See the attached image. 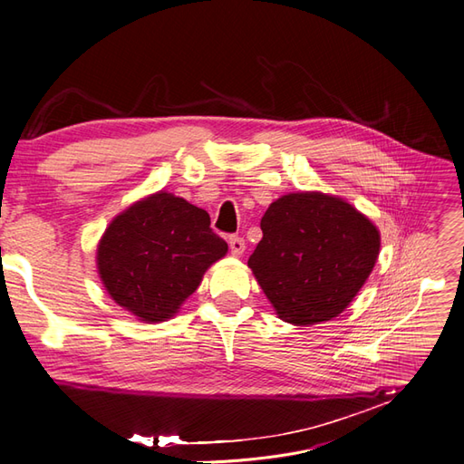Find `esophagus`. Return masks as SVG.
Instances as JSON below:
<instances>
[{
  "label": "esophagus",
  "mask_w": 464,
  "mask_h": 464,
  "mask_svg": "<svg viewBox=\"0 0 464 464\" xmlns=\"http://www.w3.org/2000/svg\"><path fill=\"white\" fill-rule=\"evenodd\" d=\"M228 246H230V254L234 257H240L244 251H246V242L242 240L240 236H230L228 237Z\"/></svg>",
  "instance_id": "obj_1"
}]
</instances>
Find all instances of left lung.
<instances>
[{"instance_id":"obj_1","label":"left lung","mask_w":464,"mask_h":464,"mask_svg":"<svg viewBox=\"0 0 464 464\" xmlns=\"http://www.w3.org/2000/svg\"><path fill=\"white\" fill-rule=\"evenodd\" d=\"M247 266L276 315L292 325L339 317L372 275L382 234L336 195L296 191L273 201Z\"/></svg>"}]
</instances>
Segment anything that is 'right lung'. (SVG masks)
<instances>
[{"instance_id":"add662e5","label":"right lung","mask_w":464,"mask_h":464,"mask_svg":"<svg viewBox=\"0 0 464 464\" xmlns=\"http://www.w3.org/2000/svg\"><path fill=\"white\" fill-rule=\"evenodd\" d=\"M228 244L207 210L164 189L114 217L96 246V269L110 298L143 323L172 319Z\"/></svg>"}]
</instances>
